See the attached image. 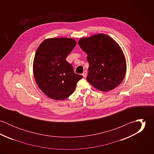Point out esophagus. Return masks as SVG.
Returning a JSON list of instances; mask_svg holds the SVG:
<instances>
[{
    "mask_svg": "<svg viewBox=\"0 0 154 154\" xmlns=\"http://www.w3.org/2000/svg\"><path fill=\"white\" fill-rule=\"evenodd\" d=\"M82 76H84V77H86L87 76V72L86 71V70H84V72H83V73H82Z\"/></svg>",
    "mask_w": 154,
    "mask_h": 154,
    "instance_id": "esophagus-1",
    "label": "esophagus"
}]
</instances>
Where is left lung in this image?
<instances>
[{
    "instance_id": "left-lung-1",
    "label": "left lung",
    "mask_w": 154,
    "mask_h": 154,
    "mask_svg": "<svg viewBox=\"0 0 154 154\" xmlns=\"http://www.w3.org/2000/svg\"><path fill=\"white\" fill-rule=\"evenodd\" d=\"M89 63L87 80L94 87L107 92L123 80L126 62L120 47L109 36L99 34L82 38L78 43Z\"/></svg>"
}]
</instances>
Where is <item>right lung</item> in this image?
I'll return each instance as SVG.
<instances>
[{
	"instance_id": "right-lung-1",
	"label": "right lung",
	"mask_w": 154,
	"mask_h": 154,
	"mask_svg": "<svg viewBox=\"0 0 154 154\" xmlns=\"http://www.w3.org/2000/svg\"><path fill=\"white\" fill-rule=\"evenodd\" d=\"M76 45L72 38H52L43 41L38 47L34 60V75L40 89L49 98L63 100L75 91L83 78L74 72L66 60Z\"/></svg>"
}]
</instances>
